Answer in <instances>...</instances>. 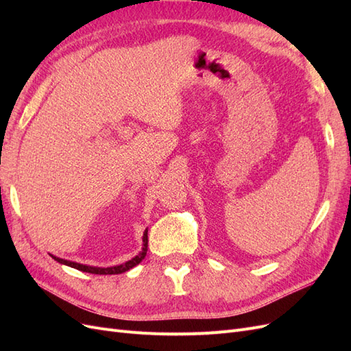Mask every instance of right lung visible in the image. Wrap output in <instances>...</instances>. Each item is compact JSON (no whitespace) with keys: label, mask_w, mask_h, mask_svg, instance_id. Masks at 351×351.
I'll use <instances>...</instances> for the list:
<instances>
[{"label":"right lung","mask_w":351,"mask_h":351,"mask_svg":"<svg viewBox=\"0 0 351 351\" xmlns=\"http://www.w3.org/2000/svg\"><path fill=\"white\" fill-rule=\"evenodd\" d=\"M146 252H147V230H145L143 232V247H142V252L137 254V256H134L133 259L127 261L125 263H121V265H117V267H111V268H97V267H88V265H82V263H76V262H70V261H66V259H60L57 256H52V259H56L57 262L60 263H64L67 265V267H71V268H76L79 271H83V272H89V274H98V275H115V274H123L125 271L132 269L133 267H136V265H139L145 256H146Z\"/></svg>","instance_id":"add662e5"}]
</instances>
